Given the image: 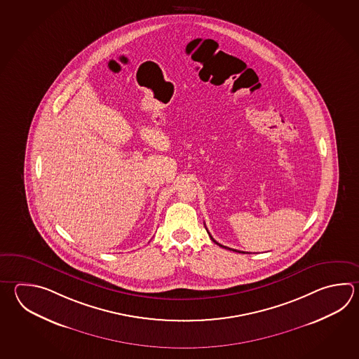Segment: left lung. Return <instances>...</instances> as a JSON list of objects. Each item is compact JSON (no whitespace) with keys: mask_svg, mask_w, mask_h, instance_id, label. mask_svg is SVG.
I'll return each mask as SVG.
<instances>
[{"mask_svg":"<svg viewBox=\"0 0 359 359\" xmlns=\"http://www.w3.org/2000/svg\"><path fill=\"white\" fill-rule=\"evenodd\" d=\"M207 233H208V231H207ZM208 234H210V233H208ZM210 238H211V239H212L213 242L216 243V244H217V245H219V247H222V248L230 249V250H234V252H238V253H245V252H241V250H236V249L227 248V247H225V245H221V244H219V243L216 242V241H215V239H213V238H212V236H211V235H210Z\"/></svg>","mask_w":359,"mask_h":359,"instance_id":"obj_1","label":"left lung"}]
</instances>
